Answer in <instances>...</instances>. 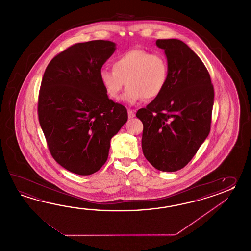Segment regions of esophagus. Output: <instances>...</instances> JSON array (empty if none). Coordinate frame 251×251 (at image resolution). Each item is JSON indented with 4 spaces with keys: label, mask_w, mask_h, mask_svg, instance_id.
Returning <instances> with one entry per match:
<instances>
[{
    "label": "esophagus",
    "mask_w": 251,
    "mask_h": 251,
    "mask_svg": "<svg viewBox=\"0 0 251 251\" xmlns=\"http://www.w3.org/2000/svg\"><path fill=\"white\" fill-rule=\"evenodd\" d=\"M127 113L128 118H134V117H135V114H134V111H133V110H132V109H128Z\"/></svg>",
    "instance_id": "esophagus-1"
}]
</instances>
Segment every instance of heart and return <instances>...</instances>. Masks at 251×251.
<instances>
[{
  "instance_id": "b5f03b06",
  "label": "heart",
  "mask_w": 251,
  "mask_h": 251,
  "mask_svg": "<svg viewBox=\"0 0 251 251\" xmlns=\"http://www.w3.org/2000/svg\"><path fill=\"white\" fill-rule=\"evenodd\" d=\"M169 76V66L164 56L133 49L118 55L113 63V69L100 71V80L107 95L118 99L126 85L127 91L122 101L129 106L145 99H154L165 88Z\"/></svg>"
}]
</instances>
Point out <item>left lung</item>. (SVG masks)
<instances>
[{
  "mask_svg": "<svg viewBox=\"0 0 251 251\" xmlns=\"http://www.w3.org/2000/svg\"><path fill=\"white\" fill-rule=\"evenodd\" d=\"M164 50L169 76L165 88L136 117L144 124L142 148L155 169L181 170L208 136L213 86L201 59L178 39H158Z\"/></svg>",
  "mask_w": 251,
  "mask_h": 251,
  "instance_id": "8db88e82",
  "label": "left lung"
}]
</instances>
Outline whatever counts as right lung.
<instances>
[{
	"label": "right lung",
	"instance_id": "1",
	"mask_svg": "<svg viewBox=\"0 0 251 251\" xmlns=\"http://www.w3.org/2000/svg\"><path fill=\"white\" fill-rule=\"evenodd\" d=\"M115 50L108 40L75 44L53 57L43 76L40 126L53 159L78 175L105 164L110 140L127 121L126 108L109 100L100 80Z\"/></svg>",
	"mask_w": 251,
	"mask_h": 251
}]
</instances>
